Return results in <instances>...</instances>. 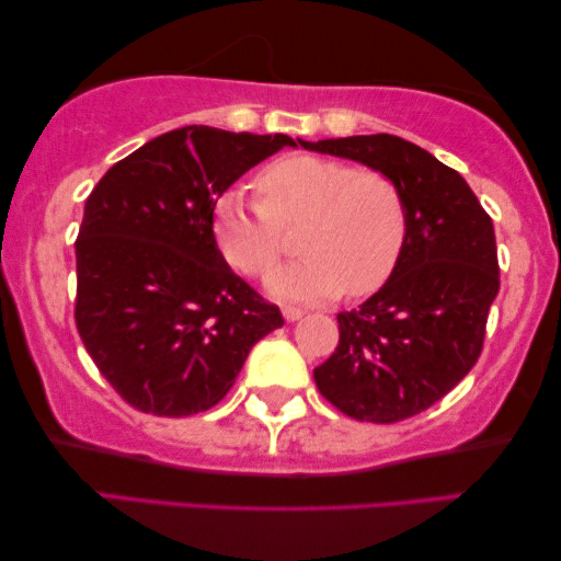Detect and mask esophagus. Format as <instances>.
<instances>
[{
    "mask_svg": "<svg viewBox=\"0 0 561 561\" xmlns=\"http://www.w3.org/2000/svg\"><path fill=\"white\" fill-rule=\"evenodd\" d=\"M283 318H286L288 323H296V320L302 318V310L296 308V306H286V308H283Z\"/></svg>",
    "mask_w": 561,
    "mask_h": 561,
    "instance_id": "34e87169",
    "label": "esophagus"
}]
</instances>
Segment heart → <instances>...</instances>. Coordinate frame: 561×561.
<instances>
[{
	"label": "heart",
	"mask_w": 561,
	"mask_h": 561,
	"mask_svg": "<svg viewBox=\"0 0 561 561\" xmlns=\"http://www.w3.org/2000/svg\"><path fill=\"white\" fill-rule=\"evenodd\" d=\"M261 201L231 188L214 208L224 259L245 275L268 273L288 251V231L302 228L300 261L278 268L268 290L288 300H323L382 288L405 248L402 191L378 171L323 156H286L259 176Z\"/></svg>",
	"instance_id": "obj_1"
}]
</instances>
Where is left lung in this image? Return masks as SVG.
Here are the masks:
<instances>
[{"label":"left lung","mask_w":561,"mask_h":561,"mask_svg":"<svg viewBox=\"0 0 561 561\" xmlns=\"http://www.w3.org/2000/svg\"><path fill=\"white\" fill-rule=\"evenodd\" d=\"M398 183L408 238L388 283L337 313L341 341L313 370L318 390L347 417L400 422L435 405L482 353L500 290L494 228L455 169L400 136L300 141Z\"/></svg>","instance_id":"8db88e82"}]
</instances>
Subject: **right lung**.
Segmentation results:
<instances>
[{"instance_id":"add662e5","label":"right lung","mask_w":561,"mask_h":561,"mask_svg":"<svg viewBox=\"0 0 561 561\" xmlns=\"http://www.w3.org/2000/svg\"><path fill=\"white\" fill-rule=\"evenodd\" d=\"M286 134L183 126L104 173L77 238V330L128 405L159 417L214 408L251 347L283 325L224 261L218 196L283 146Z\"/></svg>"}]
</instances>
